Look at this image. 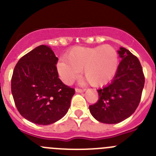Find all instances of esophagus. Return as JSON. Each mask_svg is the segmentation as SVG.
<instances>
[{
  "label": "esophagus",
  "instance_id": "34e87169",
  "mask_svg": "<svg viewBox=\"0 0 156 156\" xmlns=\"http://www.w3.org/2000/svg\"><path fill=\"white\" fill-rule=\"evenodd\" d=\"M85 91V89H80V88H76V92L77 93H83Z\"/></svg>",
  "mask_w": 156,
  "mask_h": 156
}]
</instances>
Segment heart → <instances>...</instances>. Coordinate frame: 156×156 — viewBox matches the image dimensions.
Wrapping results in <instances>:
<instances>
[{
    "label": "heart",
    "instance_id": "obj_1",
    "mask_svg": "<svg viewBox=\"0 0 156 156\" xmlns=\"http://www.w3.org/2000/svg\"><path fill=\"white\" fill-rule=\"evenodd\" d=\"M57 64L60 78L71 83L83 69V76L93 86H103L112 79L118 69L119 57L110 45L89 47L77 46L66 53Z\"/></svg>",
    "mask_w": 156,
    "mask_h": 156
}]
</instances>
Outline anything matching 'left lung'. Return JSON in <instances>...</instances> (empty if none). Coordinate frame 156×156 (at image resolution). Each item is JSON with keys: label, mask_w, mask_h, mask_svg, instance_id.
<instances>
[{"label": "left lung", "mask_w": 156, "mask_h": 156, "mask_svg": "<svg viewBox=\"0 0 156 156\" xmlns=\"http://www.w3.org/2000/svg\"><path fill=\"white\" fill-rule=\"evenodd\" d=\"M118 53L122 60L113 80L97 90L99 99L89 106L92 115L103 123H118L129 117L140 103L145 84L139 59L123 47Z\"/></svg>", "instance_id": "1"}]
</instances>
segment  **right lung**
Returning <instances> with one entry per match:
<instances>
[{"label": "right lung", "instance_id": "add662e5", "mask_svg": "<svg viewBox=\"0 0 156 156\" xmlns=\"http://www.w3.org/2000/svg\"><path fill=\"white\" fill-rule=\"evenodd\" d=\"M58 58L49 47L41 45L21 57L11 78V93L20 115L38 125L63 118L75 93L59 78Z\"/></svg>", "mask_w": 156, "mask_h": 156}]
</instances>
